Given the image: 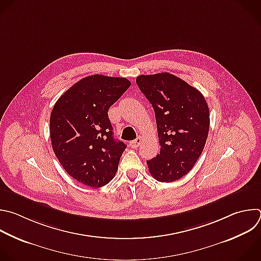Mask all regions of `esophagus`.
<instances>
[{
    "label": "esophagus",
    "instance_id": "obj_1",
    "mask_svg": "<svg viewBox=\"0 0 261 261\" xmlns=\"http://www.w3.org/2000/svg\"><path fill=\"white\" fill-rule=\"evenodd\" d=\"M141 141H142V138L139 136V137H137L135 140L130 141V142H129V144H130V146H131L132 148H137V147L140 145Z\"/></svg>",
    "mask_w": 261,
    "mask_h": 261
}]
</instances>
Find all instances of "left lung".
Segmentation results:
<instances>
[{"label":"left lung","mask_w":261,"mask_h":261,"mask_svg":"<svg viewBox=\"0 0 261 261\" xmlns=\"http://www.w3.org/2000/svg\"><path fill=\"white\" fill-rule=\"evenodd\" d=\"M155 115L160 153L146 161L151 176L161 182L178 180L200 158L209 132V108L203 94L169 72L136 77Z\"/></svg>","instance_id":"left-lung-1"}]
</instances>
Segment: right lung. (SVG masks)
I'll return each mask as SVG.
<instances>
[{"instance_id":"right-lung-1","label":"right lung","mask_w":261,"mask_h":261,"mask_svg":"<svg viewBox=\"0 0 261 261\" xmlns=\"http://www.w3.org/2000/svg\"><path fill=\"white\" fill-rule=\"evenodd\" d=\"M131 85L126 77L93 74L72 85L50 117L54 153L76 181L101 188L116 175L126 144L114 138L110 108Z\"/></svg>"}]
</instances>
